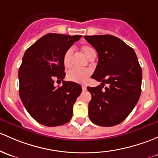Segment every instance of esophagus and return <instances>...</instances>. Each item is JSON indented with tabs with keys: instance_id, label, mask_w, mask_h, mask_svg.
Returning <instances> with one entry per match:
<instances>
[{
	"instance_id": "34e87169",
	"label": "esophagus",
	"mask_w": 158,
	"mask_h": 158,
	"mask_svg": "<svg viewBox=\"0 0 158 158\" xmlns=\"http://www.w3.org/2000/svg\"><path fill=\"white\" fill-rule=\"evenodd\" d=\"M82 90L83 91H85L86 89H87V87H86V85H82Z\"/></svg>"
}]
</instances>
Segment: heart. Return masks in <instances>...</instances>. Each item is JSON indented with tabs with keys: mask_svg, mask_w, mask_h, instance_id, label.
I'll use <instances>...</instances> for the list:
<instances>
[{
	"mask_svg": "<svg viewBox=\"0 0 158 158\" xmlns=\"http://www.w3.org/2000/svg\"><path fill=\"white\" fill-rule=\"evenodd\" d=\"M81 51L83 55L87 59L90 60L91 58L95 56V51L92 48L88 45H83L81 47ZM73 57V51L72 48H69L64 54L63 57V63L65 67L69 68L72 65ZM91 71L89 69H73L69 70L67 73V79L72 82L77 83H83L86 82L89 76H90Z\"/></svg>",
	"mask_w": 158,
	"mask_h": 158,
	"instance_id": "heart-1",
	"label": "heart"
}]
</instances>
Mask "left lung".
<instances>
[{
    "mask_svg": "<svg viewBox=\"0 0 158 158\" xmlns=\"http://www.w3.org/2000/svg\"><path fill=\"white\" fill-rule=\"evenodd\" d=\"M84 38L98 55L92 78L101 82L97 87L87 88L92 94L89 118L101 127L116 126L127 118L139 101L142 68L134 50L119 38L110 35ZM105 84L108 87L103 89Z\"/></svg>",
    "mask_w": 158,
    "mask_h": 158,
    "instance_id": "left-lung-1",
    "label": "left lung"
}]
</instances>
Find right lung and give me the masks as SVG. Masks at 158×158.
I'll use <instances>...</instances> for the list:
<instances>
[{"label":"right lung","instance_id":"right-lung-1","mask_svg":"<svg viewBox=\"0 0 158 158\" xmlns=\"http://www.w3.org/2000/svg\"><path fill=\"white\" fill-rule=\"evenodd\" d=\"M82 35L50 33L42 36L25 52L19 69V97L31 117L46 127L69 122L73 107L82 92L80 85L65 82L63 57ZM63 85L54 86V79Z\"/></svg>","mask_w":158,"mask_h":158}]
</instances>
